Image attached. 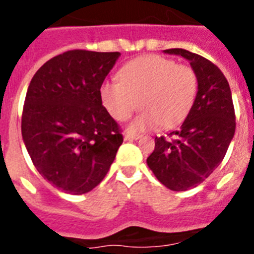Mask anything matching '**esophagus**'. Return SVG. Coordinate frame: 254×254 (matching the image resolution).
<instances>
[{
    "label": "esophagus",
    "mask_w": 254,
    "mask_h": 254,
    "mask_svg": "<svg viewBox=\"0 0 254 254\" xmlns=\"http://www.w3.org/2000/svg\"><path fill=\"white\" fill-rule=\"evenodd\" d=\"M141 136L140 134H134V133H129V132H127V133L125 134V140L126 141H132V140H138Z\"/></svg>",
    "instance_id": "esophagus-1"
}]
</instances>
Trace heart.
<instances>
[{"mask_svg":"<svg viewBox=\"0 0 254 254\" xmlns=\"http://www.w3.org/2000/svg\"><path fill=\"white\" fill-rule=\"evenodd\" d=\"M120 81H105L100 99L108 113L118 122L143 108L133 121L132 131H145L160 125L173 128L190 112L198 91V78L192 67L177 64L159 55L138 57L121 68Z\"/></svg>","mask_w":254,"mask_h":254,"instance_id":"1","label":"heart"}]
</instances>
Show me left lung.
Listing matches in <instances>:
<instances>
[{
  "instance_id": "8db88e82",
  "label": "left lung",
  "mask_w": 254,
  "mask_h": 254,
  "mask_svg": "<svg viewBox=\"0 0 254 254\" xmlns=\"http://www.w3.org/2000/svg\"><path fill=\"white\" fill-rule=\"evenodd\" d=\"M190 61L198 78L194 104L178 131L155 137L147 165L172 190L202 183L223 161L235 132V112L229 82L219 67L202 56L182 48L165 49Z\"/></svg>"
}]
</instances>
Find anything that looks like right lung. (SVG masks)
Masks as SVG:
<instances>
[{
    "label": "right lung",
    "mask_w": 254,
    "mask_h": 254,
    "mask_svg": "<svg viewBox=\"0 0 254 254\" xmlns=\"http://www.w3.org/2000/svg\"><path fill=\"white\" fill-rule=\"evenodd\" d=\"M120 52L67 51L31 78L21 133L39 174L71 194L86 193L107 176L122 129L100 99V86Z\"/></svg>",
    "instance_id": "obj_1"
}]
</instances>
